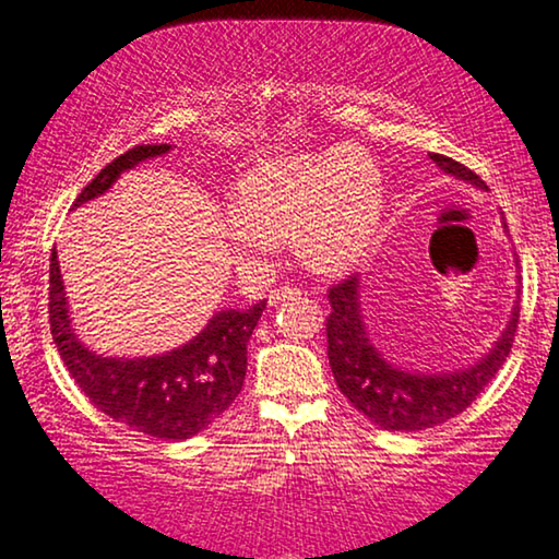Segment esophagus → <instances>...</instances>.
<instances>
[{"label":"esophagus","mask_w":559,"mask_h":559,"mask_svg":"<svg viewBox=\"0 0 559 559\" xmlns=\"http://www.w3.org/2000/svg\"><path fill=\"white\" fill-rule=\"evenodd\" d=\"M301 296V290L294 288V286H278L273 288L269 294V301L271 304H281V301H288V298H298Z\"/></svg>","instance_id":"obj_1"}]
</instances>
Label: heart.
<instances>
[{"label": "heart", "instance_id": "1", "mask_svg": "<svg viewBox=\"0 0 559 559\" xmlns=\"http://www.w3.org/2000/svg\"><path fill=\"white\" fill-rule=\"evenodd\" d=\"M382 219L380 169L359 148L336 144L250 169L235 190V212L223 219V238L242 271L265 269L290 233L311 265L344 271L369 253Z\"/></svg>", "mask_w": 559, "mask_h": 559}]
</instances>
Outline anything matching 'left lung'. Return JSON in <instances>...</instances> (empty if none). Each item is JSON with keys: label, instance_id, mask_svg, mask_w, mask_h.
<instances>
[{"label": "left lung", "instance_id": "8db88e82", "mask_svg": "<svg viewBox=\"0 0 559 559\" xmlns=\"http://www.w3.org/2000/svg\"><path fill=\"white\" fill-rule=\"evenodd\" d=\"M440 171L476 190H489L476 171L453 162L451 156L430 154ZM507 227V225H504ZM519 278V276H516ZM519 298V290H516ZM332 313L326 319L329 365L344 397L384 430H426L455 418L481 395L504 365L519 324V301H514L499 340L474 365L445 372H415L384 359L361 313V278L349 276L329 290Z\"/></svg>", "mask_w": 559, "mask_h": 559}]
</instances>
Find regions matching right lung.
I'll list each match as a JSON object with an SVG mask.
<instances>
[{
	"mask_svg": "<svg viewBox=\"0 0 559 559\" xmlns=\"http://www.w3.org/2000/svg\"><path fill=\"white\" fill-rule=\"evenodd\" d=\"M171 144L129 148L78 194L73 207L111 190L123 171L167 154ZM265 301L246 311L212 313L198 336L182 347L148 357H108L93 352L73 326L58 250L50 258V329L68 372L91 403L139 433L187 440L210 428L240 395L248 369V342Z\"/></svg>",
	"mask_w": 559,
	"mask_h": 559,
	"instance_id": "obj_1",
	"label": "right lung"
}]
</instances>
